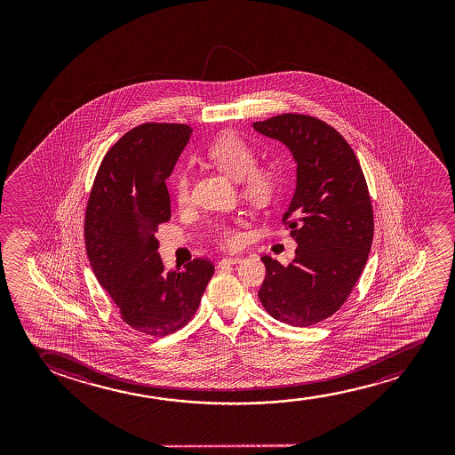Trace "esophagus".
Wrapping results in <instances>:
<instances>
[{
	"mask_svg": "<svg viewBox=\"0 0 455 455\" xmlns=\"http://www.w3.org/2000/svg\"><path fill=\"white\" fill-rule=\"evenodd\" d=\"M241 261H243L241 256H227V258H222L219 261V267H225V266H231V264H236V262Z\"/></svg>",
	"mask_w": 455,
	"mask_h": 455,
	"instance_id": "esophagus-1",
	"label": "esophagus"
}]
</instances>
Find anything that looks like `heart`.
<instances>
[{
  "label": "heart",
  "instance_id": "obj_1",
  "mask_svg": "<svg viewBox=\"0 0 455 455\" xmlns=\"http://www.w3.org/2000/svg\"><path fill=\"white\" fill-rule=\"evenodd\" d=\"M205 156L222 172L239 181L243 199L251 205L266 208L274 205L284 187V174L278 164L256 163V152L243 138L225 132L206 146ZM174 199L180 208L191 204V181L187 171L174 177ZM216 243L225 249H235L243 235L230 222H219L212 228Z\"/></svg>",
  "mask_w": 455,
  "mask_h": 455
}]
</instances>
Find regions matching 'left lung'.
Listing matches in <instances>:
<instances>
[{"label": "left lung", "mask_w": 455, "mask_h": 455, "mask_svg": "<svg viewBox=\"0 0 455 455\" xmlns=\"http://www.w3.org/2000/svg\"><path fill=\"white\" fill-rule=\"evenodd\" d=\"M280 140L297 162V189L283 225L297 241L295 259L281 266L262 256L258 297L272 317L312 326L336 314L361 278L373 243V206L361 163L347 140L322 119L283 113L253 123Z\"/></svg>", "instance_id": "8db88e82"}]
</instances>
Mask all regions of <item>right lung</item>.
<instances>
[{
  "mask_svg": "<svg viewBox=\"0 0 455 455\" xmlns=\"http://www.w3.org/2000/svg\"><path fill=\"white\" fill-rule=\"evenodd\" d=\"M193 129L144 123L124 133L100 162L88 197L84 237L100 286L132 330L163 337L194 317L214 266L206 258L166 270L156 231L171 219L168 179Z\"/></svg>",
  "mask_w": 455,
  "mask_h": 455,
  "instance_id": "obj_1",
  "label": "right lung"
}]
</instances>
